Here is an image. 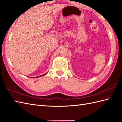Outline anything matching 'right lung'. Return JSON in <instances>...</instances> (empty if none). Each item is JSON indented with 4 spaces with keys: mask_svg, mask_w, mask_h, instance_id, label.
<instances>
[{
    "mask_svg": "<svg viewBox=\"0 0 122 122\" xmlns=\"http://www.w3.org/2000/svg\"><path fill=\"white\" fill-rule=\"evenodd\" d=\"M47 73H48V72H47ZM47 73H46L44 74H43V75H41V76H37V77H31V78H37V77H40V76H45V75H46Z\"/></svg>",
    "mask_w": 122,
    "mask_h": 122,
    "instance_id": "obj_1",
    "label": "right lung"
}]
</instances>
